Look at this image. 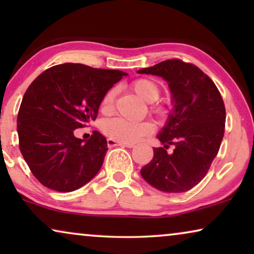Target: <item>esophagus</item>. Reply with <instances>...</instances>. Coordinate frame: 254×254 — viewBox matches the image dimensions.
<instances>
[{"instance_id":"1","label":"esophagus","mask_w":254,"mask_h":254,"mask_svg":"<svg viewBox=\"0 0 254 254\" xmlns=\"http://www.w3.org/2000/svg\"><path fill=\"white\" fill-rule=\"evenodd\" d=\"M107 144H109V147H126V148L134 147L133 143H125V142L113 140V138H107Z\"/></svg>"}]
</instances>
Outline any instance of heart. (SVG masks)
Returning a JSON list of instances; mask_svg holds the SVG:
<instances>
[{
    "label": "heart",
    "instance_id": "heart-1",
    "mask_svg": "<svg viewBox=\"0 0 254 254\" xmlns=\"http://www.w3.org/2000/svg\"><path fill=\"white\" fill-rule=\"evenodd\" d=\"M131 89L138 97L148 103H154L158 99L159 86L156 82L149 78H137L130 84ZM117 90L116 88L110 89L102 99L103 112H110L113 107L114 99H116ZM150 111L154 114H162L164 109L161 105H151ZM102 130L113 140L125 142V143H133L143 136L151 134L154 130V125L150 121H129L124 118H112L106 119L102 124Z\"/></svg>",
    "mask_w": 254,
    "mask_h": 254
}]
</instances>
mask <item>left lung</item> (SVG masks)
<instances>
[{"mask_svg":"<svg viewBox=\"0 0 254 254\" xmlns=\"http://www.w3.org/2000/svg\"><path fill=\"white\" fill-rule=\"evenodd\" d=\"M140 74L161 76L168 81L175 109L157 136L164 147L141 169L145 182L162 192H186L207 175L220 150L225 127V107L217 86L199 67L170 59ZM176 148L171 155L166 149Z\"/></svg>","mask_w":254,"mask_h":254,"instance_id":"obj_1","label":"left lung"}]
</instances>
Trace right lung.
I'll list each match as a JSON object with an SVG mask.
<instances>
[{"label":"right lung","instance_id":"1","mask_svg":"<svg viewBox=\"0 0 254 254\" xmlns=\"http://www.w3.org/2000/svg\"><path fill=\"white\" fill-rule=\"evenodd\" d=\"M126 72L82 64L51 67L24 93L17 117L19 150L31 172L48 189L72 192L102 168L105 136L95 130L88 141L74 130L96 120L105 93Z\"/></svg>","mask_w":254,"mask_h":254}]
</instances>
